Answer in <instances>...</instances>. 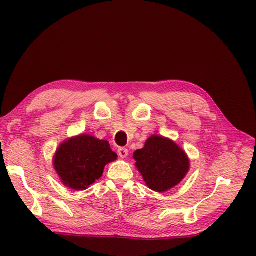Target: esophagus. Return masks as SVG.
Wrapping results in <instances>:
<instances>
[{
  "instance_id": "34e87169",
  "label": "esophagus",
  "mask_w": 256,
  "mask_h": 256,
  "mask_svg": "<svg viewBox=\"0 0 256 256\" xmlns=\"http://www.w3.org/2000/svg\"><path fill=\"white\" fill-rule=\"evenodd\" d=\"M118 156L121 158H124L128 156V150L126 148H124V147H121V148L118 150Z\"/></svg>"
}]
</instances>
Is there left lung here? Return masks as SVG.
<instances>
[{"mask_svg": "<svg viewBox=\"0 0 256 256\" xmlns=\"http://www.w3.org/2000/svg\"><path fill=\"white\" fill-rule=\"evenodd\" d=\"M136 168L146 186L164 193L178 186L190 170V160L171 139L152 135L142 150L134 152Z\"/></svg>", "mask_w": 256, "mask_h": 256, "instance_id": "left-lung-1", "label": "left lung"}]
</instances>
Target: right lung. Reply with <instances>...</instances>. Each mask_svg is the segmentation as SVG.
<instances>
[{
    "mask_svg": "<svg viewBox=\"0 0 256 256\" xmlns=\"http://www.w3.org/2000/svg\"><path fill=\"white\" fill-rule=\"evenodd\" d=\"M117 160L109 142L80 134L63 141L52 158L61 182L74 191H84L100 180L106 164Z\"/></svg>",
    "mask_w": 256,
    "mask_h": 256,
    "instance_id": "right-lung-1",
    "label": "right lung"
}]
</instances>
